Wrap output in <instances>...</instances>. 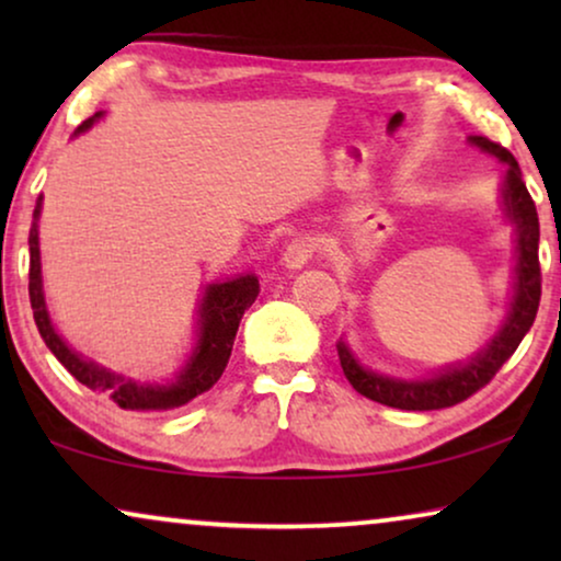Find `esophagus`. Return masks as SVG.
<instances>
[{
  "mask_svg": "<svg viewBox=\"0 0 561 561\" xmlns=\"http://www.w3.org/2000/svg\"><path fill=\"white\" fill-rule=\"evenodd\" d=\"M313 252H317V240H313V237H296V240L283 250V265H286L288 271H301V267L313 257Z\"/></svg>",
  "mask_w": 561,
  "mask_h": 561,
  "instance_id": "obj_1",
  "label": "esophagus"
}]
</instances>
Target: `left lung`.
<instances>
[{"label": "left lung", "mask_w": 561, "mask_h": 561, "mask_svg": "<svg viewBox=\"0 0 561 561\" xmlns=\"http://www.w3.org/2000/svg\"><path fill=\"white\" fill-rule=\"evenodd\" d=\"M467 142L505 165L501 181V211L513 227L516 242V265H513V294L503 324L497 327L485 347L467 357L465 363L442 367L426 378H396V375L375 373L359 363V357L344 340L336 342L342 370L359 396L401 411H436L462 403L480 388H485L503 363L518 350L528 329H531L541 298V267H539V214L534 198L520 179L516 158L488 137L470 135Z\"/></svg>", "instance_id": "obj_1"}]
</instances>
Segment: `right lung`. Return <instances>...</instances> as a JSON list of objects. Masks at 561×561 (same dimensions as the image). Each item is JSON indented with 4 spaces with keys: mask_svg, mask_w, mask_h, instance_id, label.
<instances>
[{
    "mask_svg": "<svg viewBox=\"0 0 561 561\" xmlns=\"http://www.w3.org/2000/svg\"><path fill=\"white\" fill-rule=\"evenodd\" d=\"M104 117V112H96L94 117L81 122L73 135L87 133L94 127V122ZM43 196H37L33 211V227H30V306L41 332L45 347L58 357V363L73 375L83 386L110 398L125 411L137 413H160L179 409L194 401L209 390L221 378L225 367L232 355V344L240 327L242 313L255 304L260 294V283L255 273L234 275V278L217 280L204 286V294L198 298L196 311V336L191 344V352L183 359V365L165 380H135L127 375L114 373L110 367L94 363L91 357H83L81 352L68 347V342L53 327L48 304H45L43 290V271H41V237H37V219H41Z\"/></svg>",
    "mask_w": 561,
    "mask_h": 561,
    "instance_id": "obj_1",
    "label": "right lung"
}]
</instances>
